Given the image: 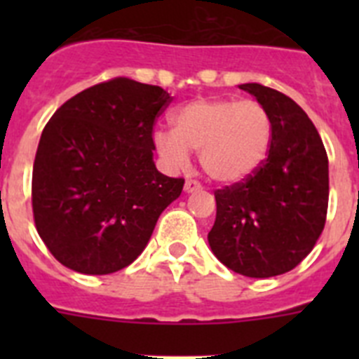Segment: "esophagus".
I'll return each mask as SVG.
<instances>
[{
    "instance_id": "34e87169",
    "label": "esophagus",
    "mask_w": 359,
    "mask_h": 359,
    "mask_svg": "<svg viewBox=\"0 0 359 359\" xmlns=\"http://www.w3.org/2000/svg\"><path fill=\"white\" fill-rule=\"evenodd\" d=\"M201 183L196 182V180H187L185 182V192L187 194H192V192H198V190H201Z\"/></svg>"
}]
</instances>
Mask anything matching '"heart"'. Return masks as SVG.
Here are the masks:
<instances>
[{
  "instance_id": "obj_1",
  "label": "heart",
  "mask_w": 359,
  "mask_h": 359,
  "mask_svg": "<svg viewBox=\"0 0 359 359\" xmlns=\"http://www.w3.org/2000/svg\"><path fill=\"white\" fill-rule=\"evenodd\" d=\"M170 129L152 135L160 156L172 167H185L190 151L217 183H239L259 170L273 140V122L257 100L198 98L176 109Z\"/></svg>"
}]
</instances>
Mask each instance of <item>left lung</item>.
Segmentation results:
<instances>
[{"mask_svg": "<svg viewBox=\"0 0 359 359\" xmlns=\"http://www.w3.org/2000/svg\"><path fill=\"white\" fill-rule=\"evenodd\" d=\"M239 88L268 109L273 140L255 174L215 190L208 244L231 271L268 278L291 271L315 248L327 217L329 161L318 131L294 100L257 82Z\"/></svg>", "mask_w": 359, "mask_h": 359, "instance_id": "8db88e82", "label": "left lung"}]
</instances>
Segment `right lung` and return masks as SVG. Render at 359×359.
Listing matches in <instances>:
<instances>
[{"label":"right lung","mask_w":359,"mask_h":359,"mask_svg":"<svg viewBox=\"0 0 359 359\" xmlns=\"http://www.w3.org/2000/svg\"><path fill=\"white\" fill-rule=\"evenodd\" d=\"M172 102L160 86L126 77L66 100L41 135L32 208L46 248L84 275L115 273L144 252L183 177L152 161L154 120Z\"/></svg>","instance_id":"obj_1"}]
</instances>
